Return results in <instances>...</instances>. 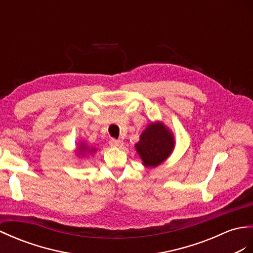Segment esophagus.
<instances>
[{
	"label": "esophagus",
	"mask_w": 253,
	"mask_h": 253,
	"mask_svg": "<svg viewBox=\"0 0 253 253\" xmlns=\"http://www.w3.org/2000/svg\"><path fill=\"white\" fill-rule=\"evenodd\" d=\"M109 144H110V146H112V147H119V148H121L122 146H123V141H121V139L111 138Z\"/></svg>",
	"instance_id": "esophagus-1"
}]
</instances>
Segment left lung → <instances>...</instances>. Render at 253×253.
Segmentation results:
<instances>
[{"label": "left lung", "instance_id": "8db88e82", "mask_svg": "<svg viewBox=\"0 0 253 253\" xmlns=\"http://www.w3.org/2000/svg\"><path fill=\"white\" fill-rule=\"evenodd\" d=\"M175 147L173 132L164 122L155 121L147 125L135 144L136 153L146 168H156L165 162Z\"/></svg>", "mask_w": 253, "mask_h": 253}]
</instances>
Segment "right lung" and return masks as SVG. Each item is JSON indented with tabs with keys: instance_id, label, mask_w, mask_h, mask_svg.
<instances>
[{
	"instance_id": "add662e5",
	"label": "right lung",
	"mask_w": 253,
	"mask_h": 253,
	"mask_svg": "<svg viewBox=\"0 0 253 253\" xmlns=\"http://www.w3.org/2000/svg\"><path fill=\"white\" fill-rule=\"evenodd\" d=\"M95 151H96V148L91 147L88 146L85 142H79V147H77L76 149V154H78L79 157H85V155H93Z\"/></svg>"
}]
</instances>
